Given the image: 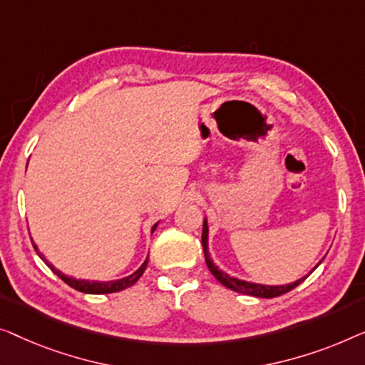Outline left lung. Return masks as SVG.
I'll return each mask as SVG.
<instances>
[{"mask_svg": "<svg viewBox=\"0 0 365 365\" xmlns=\"http://www.w3.org/2000/svg\"><path fill=\"white\" fill-rule=\"evenodd\" d=\"M202 245H203V253H205V261H207V266L208 269L212 271V274L217 278L220 283L223 286H227L228 289L236 291V292H241V294H248V296H255V297H266V299H269V297H276V296H281L284 294V292H289L291 289H294L297 284H301L302 281H304L307 276H309L312 271H314L317 266L322 263V258L319 263H317L314 268L309 271V274L304 276V278L294 281V283H289V284H281V286H269V284H259V283H251V281H245V279H238L235 278V276H230L228 273H225L223 269H220L217 264L213 263L212 256H210V251H208V222L207 218L203 220V232H202Z\"/></svg>", "mask_w": 365, "mask_h": 365, "instance_id": "obj_1", "label": "left lung"}]
</instances>
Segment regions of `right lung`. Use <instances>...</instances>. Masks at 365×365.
<instances>
[{"label": "right lung", "mask_w": 365, "mask_h": 365, "mask_svg": "<svg viewBox=\"0 0 365 365\" xmlns=\"http://www.w3.org/2000/svg\"><path fill=\"white\" fill-rule=\"evenodd\" d=\"M157 227H158V223L153 225V227H152V233L155 232ZM33 246H34L36 253H38L39 258L43 259L46 264H48V268H51V271H53L54 274H58L59 278L63 279L66 284H69L71 287H74V289H78V291H81V292H86V294H109V292H117V291L127 289V287H130V286H133V284L137 283L138 278H140V276L143 274V271H145V268H147V263H148V256H147L145 261H143V263L140 264V268H138L137 271H133L132 274L125 276V278H122V279H114V281H91V279H76V278H73V276H68V274H64L63 271H59L58 268H56V266L51 264L49 261L44 258V255L41 253L38 246H36L34 243H33Z\"/></svg>", "instance_id": "1"}]
</instances>
